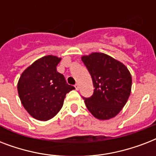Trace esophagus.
Masks as SVG:
<instances>
[{"instance_id": "obj_1", "label": "esophagus", "mask_w": 156, "mask_h": 156, "mask_svg": "<svg viewBox=\"0 0 156 156\" xmlns=\"http://www.w3.org/2000/svg\"><path fill=\"white\" fill-rule=\"evenodd\" d=\"M74 87H75L76 90H79V84H78V83H76L75 85H74Z\"/></svg>"}]
</instances>
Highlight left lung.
Listing matches in <instances>:
<instances>
[{
  "label": "left lung",
  "instance_id": "left-lung-1",
  "mask_svg": "<svg viewBox=\"0 0 156 156\" xmlns=\"http://www.w3.org/2000/svg\"><path fill=\"white\" fill-rule=\"evenodd\" d=\"M92 78L94 92L83 97L90 113L100 120L117 115L128 100L132 78L126 66L108 55L94 52L82 57Z\"/></svg>",
  "mask_w": 156,
  "mask_h": 156
}]
</instances>
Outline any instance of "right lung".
<instances>
[{
	"instance_id": "add662e5",
	"label": "right lung",
	"mask_w": 156,
	"mask_h": 156,
	"mask_svg": "<svg viewBox=\"0 0 156 156\" xmlns=\"http://www.w3.org/2000/svg\"><path fill=\"white\" fill-rule=\"evenodd\" d=\"M61 59L46 56L39 59L21 75L18 91L28 113L40 121L52 118L63 106L66 95L75 89L56 71Z\"/></svg>"
}]
</instances>
